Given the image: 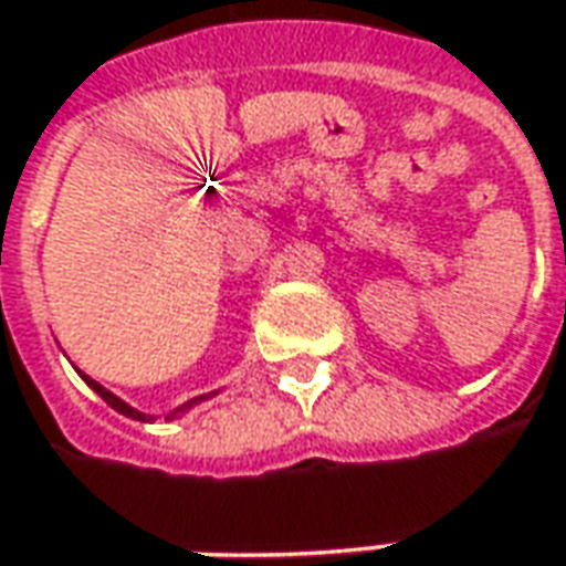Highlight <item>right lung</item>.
<instances>
[{"label":"right lung","instance_id":"add662e5","mask_svg":"<svg viewBox=\"0 0 566 566\" xmlns=\"http://www.w3.org/2000/svg\"><path fill=\"white\" fill-rule=\"evenodd\" d=\"M80 377H83V380H86V386H90V389H93V392H98V396H102V401H108V405H112V408H115L117 415L133 417V420H155V417L143 415V411H136V408H130V405H127V401H124V398H117L115 392H108V389H105V386H98L96 380H90V377H86V374H80ZM205 398H211V396H199V398H192V401H186V405H180V408H177V411H170L168 420H170V417H177V415H184V411H189V408H192V405H199V401H205Z\"/></svg>","mask_w":566,"mask_h":566}]
</instances>
